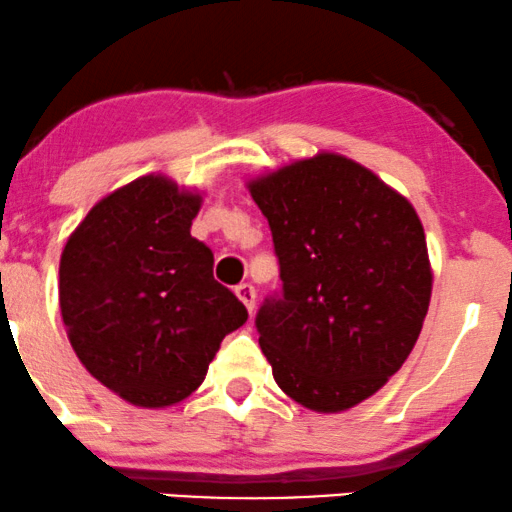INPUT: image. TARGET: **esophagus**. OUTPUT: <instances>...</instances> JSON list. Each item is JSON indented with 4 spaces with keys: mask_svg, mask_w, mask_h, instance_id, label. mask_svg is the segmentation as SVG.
<instances>
[{
    "mask_svg": "<svg viewBox=\"0 0 512 512\" xmlns=\"http://www.w3.org/2000/svg\"><path fill=\"white\" fill-rule=\"evenodd\" d=\"M236 295H238V300L248 307V312L252 314V309H255V297H257L255 288H252L250 283H241V286H236Z\"/></svg>",
    "mask_w": 512,
    "mask_h": 512,
    "instance_id": "1",
    "label": "esophagus"
}]
</instances>
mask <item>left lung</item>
I'll return each instance as SVG.
<instances>
[{
  "label": "left lung",
  "mask_w": 512,
  "mask_h": 512,
  "mask_svg": "<svg viewBox=\"0 0 512 512\" xmlns=\"http://www.w3.org/2000/svg\"><path fill=\"white\" fill-rule=\"evenodd\" d=\"M281 264L257 312L274 380L319 413L361 404L399 371L430 307L432 269L413 205L338 153L248 181Z\"/></svg>",
  "instance_id": "obj_1"
}]
</instances>
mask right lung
I'll list each match as a JSON object with an SVG mask.
<instances>
[{
	"instance_id": "obj_1",
	"label": "right lung",
	"mask_w": 512,
	"mask_h": 512,
	"mask_svg": "<svg viewBox=\"0 0 512 512\" xmlns=\"http://www.w3.org/2000/svg\"><path fill=\"white\" fill-rule=\"evenodd\" d=\"M203 196L146 174L101 198L70 234L58 302L82 366L129 404L165 409L205 380L248 319L191 236Z\"/></svg>"
}]
</instances>
